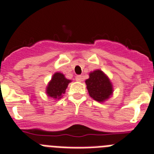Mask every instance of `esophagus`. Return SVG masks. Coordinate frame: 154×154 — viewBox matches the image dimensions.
I'll list each match as a JSON object with an SVG mask.
<instances>
[{"mask_svg":"<svg viewBox=\"0 0 154 154\" xmlns=\"http://www.w3.org/2000/svg\"><path fill=\"white\" fill-rule=\"evenodd\" d=\"M75 80L77 82H82V78L81 75H77L75 77Z\"/></svg>","mask_w":154,"mask_h":154,"instance_id":"1","label":"esophagus"}]
</instances>
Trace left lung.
<instances>
[{"mask_svg":"<svg viewBox=\"0 0 154 154\" xmlns=\"http://www.w3.org/2000/svg\"><path fill=\"white\" fill-rule=\"evenodd\" d=\"M89 95L98 102H105L113 94V86L108 75L97 69L89 74L85 81Z\"/></svg>","mask_w":154,"mask_h":154,"instance_id":"8db88e82","label":"left lung"}]
</instances>
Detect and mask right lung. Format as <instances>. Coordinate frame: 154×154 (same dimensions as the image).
<instances>
[{
  "mask_svg": "<svg viewBox=\"0 0 154 154\" xmlns=\"http://www.w3.org/2000/svg\"><path fill=\"white\" fill-rule=\"evenodd\" d=\"M71 82L72 80L65 78L63 74L60 72H56L52 76L51 80L46 86L45 93L47 96L53 97V99H60Z\"/></svg>",
  "mask_w": 154,
  "mask_h": 154,
  "instance_id": "add662e5",
  "label": "right lung"
}]
</instances>
